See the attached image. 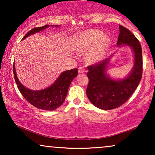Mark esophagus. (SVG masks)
Segmentation results:
<instances>
[{
  "label": "esophagus",
  "instance_id": "esophagus-1",
  "mask_svg": "<svg viewBox=\"0 0 155 155\" xmlns=\"http://www.w3.org/2000/svg\"><path fill=\"white\" fill-rule=\"evenodd\" d=\"M85 71H84V67H79L78 68V72H79L80 73H84V72Z\"/></svg>",
  "mask_w": 155,
  "mask_h": 155
}]
</instances>
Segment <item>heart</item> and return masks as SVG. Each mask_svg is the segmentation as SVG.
<instances>
[{
	"mask_svg": "<svg viewBox=\"0 0 155 155\" xmlns=\"http://www.w3.org/2000/svg\"><path fill=\"white\" fill-rule=\"evenodd\" d=\"M109 39L98 30H88L78 35L75 40L77 50L86 51L91 49L85 55L89 63L97 62L104 56L109 46Z\"/></svg>",
	"mask_w": 155,
	"mask_h": 155,
	"instance_id": "heart-1",
	"label": "heart"
}]
</instances>
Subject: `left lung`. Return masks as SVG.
Segmentation results:
<instances>
[{
	"instance_id": "obj_1",
	"label": "left lung",
	"mask_w": 155,
	"mask_h": 155,
	"mask_svg": "<svg viewBox=\"0 0 155 155\" xmlns=\"http://www.w3.org/2000/svg\"><path fill=\"white\" fill-rule=\"evenodd\" d=\"M118 46L128 45L135 54L134 67L130 75L120 80H114L106 74L109 59L99 61L87 67L89 83L86 94L89 100L101 109H116L130 98L136 90L143 75V53L138 39L126 27L119 25Z\"/></svg>"
}]
</instances>
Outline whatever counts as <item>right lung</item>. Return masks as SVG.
<instances>
[{"mask_svg":"<svg viewBox=\"0 0 155 155\" xmlns=\"http://www.w3.org/2000/svg\"><path fill=\"white\" fill-rule=\"evenodd\" d=\"M48 27V25H46L43 27H35L29 30L22 39L29 35L44 30ZM56 27L58 26L56 25ZM78 68L64 71L61 74L56 82L49 87L42 90L34 91L26 88L20 83L17 77L15 63H13L14 78L21 94L25 97V99L34 107L37 109L46 110V111H53L63 104L67 96L70 84L75 77L78 75Z\"/></svg>","mask_w":155,"mask_h":155,"instance_id":"add662e5","label":"right lung"}]
</instances>
